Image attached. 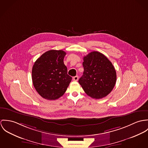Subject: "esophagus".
<instances>
[{
    "instance_id": "34e87169",
    "label": "esophagus",
    "mask_w": 148,
    "mask_h": 148,
    "mask_svg": "<svg viewBox=\"0 0 148 148\" xmlns=\"http://www.w3.org/2000/svg\"><path fill=\"white\" fill-rule=\"evenodd\" d=\"M73 80L74 81H77L78 80V76H75V77H73Z\"/></svg>"
}]
</instances>
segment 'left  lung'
Masks as SVG:
<instances>
[{
  "label": "left lung",
  "instance_id": "left-lung-1",
  "mask_svg": "<svg viewBox=\"0 0 148 148\" xmlns=\"http://www.w3.org/2000/svg\"><path fill=\"white\" fill-rule=\"evenodd\" d=\"M84 72L78 82L92 98H103L113 90L116 73L111 62L102 53L94 51L83 57Z\"/></svg>",
  "mask_w": 148,
  "mask_h": 148
}]
</instances>
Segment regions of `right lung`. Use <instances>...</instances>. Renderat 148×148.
<instances>
[{"mask_svg":"<svg viewBox=\"0 0 148 148\" xmlns=\"http://www.w3.org/2000/svg\"><path fill=\"white\" fill-rule=\"evenodd\" d=\"M66 52L50 50L34 62L32 71L33 86L43 98L56 100L66 92L72 78L64 63Z\"/></svg>","mask_w":148,"mask_h":148,"instance_id":"add662e5","label":"right lung"}]
</instances>
